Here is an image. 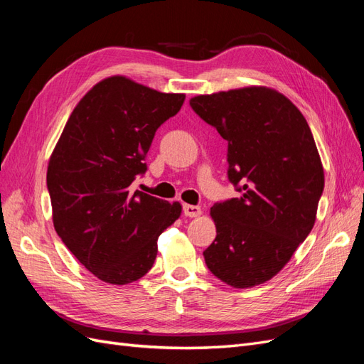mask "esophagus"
<instances>
[{
    "label": "esophagus",
    "mask_w": 364,
    "mask_h": 364,
    "mask_svg": "<svg viewBox=\"0 0 364 364\" xmlns=\"http://www.w3.org/2000/svg\"><path fill=\"white\" fill-rule=\"evenodd\" d=\"M183 214L186 217H199L202 215V209L200 206H196V205H183Z\"/></svg>",
    "instance_id": "esophagus-1"
}]
</instances>
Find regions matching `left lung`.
Here are the masks:
<instances>
[{
  "instance_id": "obj_1",
  "label": "left lung",
  "mask_w": 364,
  "mask_h": 364,
  "mask_svg": "<svg viewBox=\"0 0 364 364\" xmlns=\"http://www.w3.org/2000/svg\"><path fill=\"white\" fill-rule=\"evenodd\" d=\"M194 112L228 141V178L240 197L215 203L217 235L205 252L234 289L270 281L311 232L325 174L305 117L267 86L196 95Z\"/></svg>"
}]
</instances>
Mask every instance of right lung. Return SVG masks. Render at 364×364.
<instances>
[{
  "label": "right lung",
  "instance_id": "obj_1",
  "mask_svg": "<svg viewBox=\"0 0 364 364\" xmlns=\"http://www.w3.org/2000/svg\"><path fill=\"white\" fill-rule=\"evenodd\" d=\"M185 94H167L126 75L106 77L71 112L47 168L53 225L94 277L135 282L151 269L158 238L182 205L132 191L158 127Z\"/></svg>",
  "mask_w": 364,
  "mask_h": 364
}]
</instances>
